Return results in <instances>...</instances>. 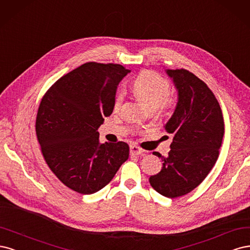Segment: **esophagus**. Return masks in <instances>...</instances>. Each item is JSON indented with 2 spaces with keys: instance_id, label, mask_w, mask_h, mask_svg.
<instances>
[{
  "instance_id": "esophagus-1",
  "label": "esophagus",
  "mask_w": 250,
  "mask_h": 250,
  "mask_svg": "<svg viewBox=\"0 0 250 250\" xmlns=\"http://www.w3.org/2000/svg\"><path fill=\"white\" fill-rule=\"evenodd\" d=\"M130 151H131V155L138 156V155L143 154V151H144V150H143L142 148L138 147V146H131V147H130Z\"/></svg>"
}]
</instances>
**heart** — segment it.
Returning <instances> with one entry per match:
<instances>
[{
  "label": "heart",
  "instance_id": "heart-1",
  "mask_svg": "<svg viewBox=\"0 0 250 250\" xmlns=\"http://www.w3.org/2000/svg\"><path fill=\"white\" fill-rule=\"evenodd\" d=\"M133 90L135 94L146 104L149 110L158 109L160 112L170 109L174 99L169 93V83L152 70H144L136 77L133 81ZM125 98V92L119 90L115 96L114 107H120Z\"/></svg>",
  "mask_w": 250,
  "mask_h": 250
}]
</instances>
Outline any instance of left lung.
<instances>
[{
	"mask_svg": "<svg viewBox=\"0 0 250 250\" xmlns=\"http://www.w3.org/2000/svg\"><path fill=\"white\" fill-rule=\"evenodd\" d=\"M179 99L165 130L173 135L163 167L149 178L161 195L175 198L195 189L215 165L224 135L219 103L208 85L187 69H167Z\"/></svg>",
	"mask_w": 250,
	"mask_h": 250,
	"instance_id": "1",
	"label": "left lung"
}]
</instances>
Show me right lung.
Returning <instances> with one entry per match:
<instances>
[{"label": "right lung", "mask_w": 250, "mask_h": 250, "mask_svg": "<svg viewBox=\"0 0 250 250\" xmlns=\"http://www.w3.org/2000/svg\"><path fill=\"white\" fill-rule=\"evenodd\" d=\"M128 72L120 64L87 62L60 78L40 102L35 128L43 158L66 187L81 194L103 189L128 158L125 142L100 143L98 132Z\"/></svg>", "instance_id": "1"}]
</instances>
